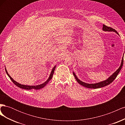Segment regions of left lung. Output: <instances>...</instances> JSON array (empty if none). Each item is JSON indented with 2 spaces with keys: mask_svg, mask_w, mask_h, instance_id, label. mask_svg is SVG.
<instances>
[{
  "mask_svg": "<svg viewBox=\"0 0 125 125\" xmlns=\"http://www.w3.org/2000/svg\"><path fill=\"white\" fill-rule=\"evenodd\" d=\"M103 30L104 31H108V32H116L117 34H118V33L117 32V31L116 30L114 29H113L111 27H109V26H107L106 25H105L104 24L103 25ZM124 57V56H123ZM123 63H124V58L123 57L122 60V62H121L120 64V66L119 67V68L117 69L115 73H113L112 75H111L110 77H109L106 80H105L104 81H101L99 83H92V84H90V83H86L83 82L81 81V80H79V79L77 78V75H75V74L74 73V72H73V74L74 75V77L75 78V79H76L77 81L79 83V84H81V85L83 86L84 87H86V88H90V89H98V88H102V87H104L106 86L108 84H109L110 83L114 81L115 78L117 77V75L119 73V71H120L121 69H122V68L123 67Z\"/></svg>",
  "mask_w": 125,
  "mask_h": 125,
  "instance_id": "obj_1",
  "label": "left lung"
}]
</instances>
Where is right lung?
<instances>
[{
    "label": "right lung",
    "instance_id": "add662e5",
    "mask_svg": "<svg viewBox=\"0 0 125 125\" xmlns=\"http://www.w3.org/2000/svg\"><path fill=\"white\" fill-rule=\"evenodd\" d=\"M55 68H56V66H55L53 67V68L52 69V70L51 71V73L50 74V77H49V78H48V79H47V80L46 81H45L44 83H43L41 84H40V85H24V84H20L19 83H18V82H16V81H14L13 79L10 76V75L8 74V72H7V71L6 68H5V70H6V72L7 75H8V77L11 79V80L12 81V82L15 85H16L17 86H18L19 88H21V89H25V90H32V89L39 90V89H41L42 88H44V87L48 83V82L51 80L52 77V75H53L54 71H55Z\"/></svg>",
    "mask_w": 125,
    "mask_h": 125
}]
</instances>
